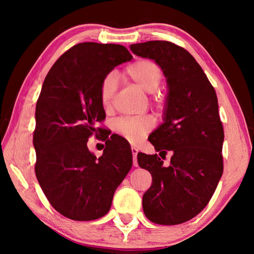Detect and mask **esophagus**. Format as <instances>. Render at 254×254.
<instances>
[{"instance_id":"34e87169","label":"esophagus","mask_w":254,"mask_h":254,"mask_svg":"<svg viewBox=\"0 0 254 254\" xmlns=\"http://www.w3.org/2000/svg\"><path fill=\"white\" fill-rule=\"evenodd\" d=\"M132 156H133V166L137 167V160H136V154H137V149L136 148H131Z\"/></svg>"}]
</instances>
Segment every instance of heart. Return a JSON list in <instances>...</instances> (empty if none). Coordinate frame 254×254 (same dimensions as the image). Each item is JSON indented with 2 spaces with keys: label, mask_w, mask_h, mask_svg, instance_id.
Returning <instances> with one entry per match:
<instances>
[{
  "label": "heart",
  "mask_w": 254,
  "mask_h": 254,
  "mask_svg": "<svg viewBox=\"0 0 254 254\" xmlns=\"http://www.w3.org/2000/svg\"><path fill=\"white\" fill-rule=\"evenodd\" d=\"M124 72L128 79L137 87L147 93H151L150 100L152 105L160 109L163 104V94L158 87L161 84L163 72L160 66L152 60L139 59L127 66ZM118 91V80L114 74L103 77L100 84V101L103 110L110 112L113 109L115 94ZM154 127V120L145 115L139 118H122L114 123V130L131 143L140 142Z\"/></svg>",
  "instance_id": "1"
}]
</instances>
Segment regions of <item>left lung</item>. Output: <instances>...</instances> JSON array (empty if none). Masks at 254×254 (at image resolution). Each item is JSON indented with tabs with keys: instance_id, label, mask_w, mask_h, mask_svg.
I'll use <instances>...</instances> for the list:
<instances>
[{
	"instance_id": "8db88e82",
	"label": "left lung",
	"mask_w": 254,
	"mask_h": 254,
	"mask_svg": "<svg viewBox=\"0 0 254 254\" xmlns=\"http://www.w3.org/2000/svg\"><path fill=\"white\" fill-rule=\"evenodd\" d=\"M133 54L153 59L168 81L165 123L149 141L160 156L170 151L169 166L158 154L137 153V163L152 176L142 198L143 212L160 225L195 217L212 198L223 174L224 130L213 85L195 58L170 41L131 45Z\"/></svg>"
}]
</instances>
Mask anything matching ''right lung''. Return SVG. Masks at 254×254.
<instances>
[{
	"label": "right lung",
	"instance_id": "1",
	"mask_svg": "<svg viewBox=\"0 0 254 254\" xmlns=\"http://www.w3.org/2000/svg\"><path fill=\"white\" fill-rule=\"evenodd\" d=\"M132 59L121 45L81 42L51 67L36 106L34 171L51 206L74 221H92L109 212L115 189L132 167V153L104 136L100 158L87 141L102 134L103 77Z\"/></svg>",
	"mask_w": 254,
	"mask_h": 254
}]
</instances>
